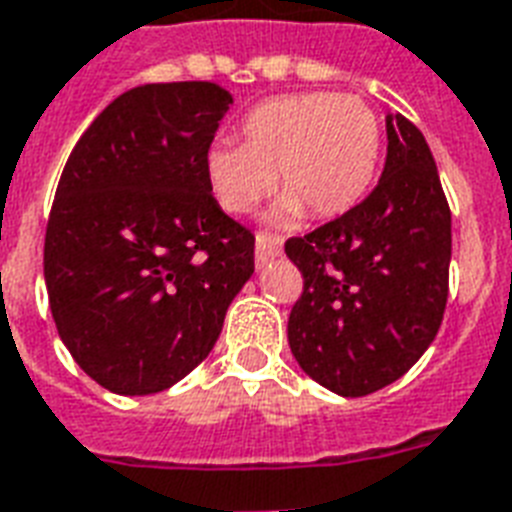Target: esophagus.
<instances>
[{
  "mask_svg": "<svg viewBox=\"0 0 512 512\" xmlns=\"http://www.w3.org/2000/svg\"><path fill=\"white\" fill-rule=\"evenodd\" d=\"M277 256H280V237L259 232V235H256V264L264 267L267 261L277 259Z\"/></svg>",
  "mask_w": 512,
  "mask_h": 512,
  "instance_id": "1",
  "label": "esophagus"
}]
</instances>
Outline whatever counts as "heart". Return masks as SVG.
Segmentation results:
<instances>
[{
    "mask_svg": "<svg viewBox=\"0 0 512 512\" xmlns=\"http://www.w3.org/2000/svg\"><path fill=\"white\" fill-rule=\"evenodd\" d=\"M379 144V120L358 95H277L245 114L240 146H213L205 173L216 202L235 216L251 213L275 184L283 192L277 221L304 211L334 219L366 194Z\"/></svg>",
    "mask_w": 512,
    "mask_h": 512,
    "instance_id": "b5f03b06",
    "label": "heart"
}]
</instances>
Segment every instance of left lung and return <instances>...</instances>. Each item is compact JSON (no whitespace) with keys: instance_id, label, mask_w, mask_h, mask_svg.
<instances>
[{"instance_id":"obj_1","label":"left lung","mask_w":512,"mask_h":512,"mask_svg":"<svg viewBox=\"0 0 512 512\" xmlns=\"http://www.w3.org/2000/svg\"><path fill=\"white\" fill-rule=\"evenodd\" d=\"M304 291L288 344L304 374L363 398L414 366L438 334L449 299L451 211L425 136L387 117L379 184L339 219L285 240Z\"/></svg>"}]
</instances>
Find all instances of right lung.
<instances>
[{
    "label": "right lung",
    "instance_id": "add662e5",
    "mask_svg": "<svg viewBox=\"0 0 512 512\" xmlns=\"http://www.w3.org/2000/svg\"><path fill=\"white\" fill-rule=\"evenodd\" d=\"M232 95L154 82L79 136L45 232L50 312L71 358L117 395L168 390L208 358L253 275L256 237L205 173Z\"/></svg>",
    "mask_w": 512,
    "mask_h": 512
}]
</instances>
